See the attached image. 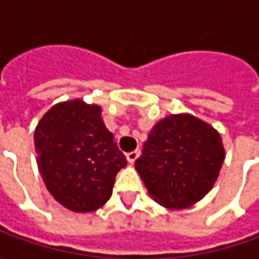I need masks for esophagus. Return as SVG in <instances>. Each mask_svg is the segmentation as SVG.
<instances>
[{
  "label": "esophagus",
  "mask_w": 259,
  "mask_h": 259,
  "mask_svg": "<svg viewBox=\"0 0 259 259\" xmlns=\"http://www.w3.org/2000/svg\"><path fill=\"white\" fill-rule=\"evenodd\" d=\"M140 157V150H134V151H131V153H126V160H128V163L130 164H134L135 160Z\"/></svg>",
  "instance_id": "1"
}]
</instances>
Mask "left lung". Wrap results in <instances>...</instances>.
Returning a JSON list of instances; mask_svg holds the SVG:
<instances>
[{
  "label": "left lung",
  "mask_w": 259,
  "mask_h": 259,
  "mask_svg": "<svg viewBox=\"0 0 259 259\" xmlns=\"http://www.w3.org/2000/svg\"><path fill=\"white\" fill-rule=\"evenodd\" d=\"M224 160L222 138L213 126L179 114L153 126L135 168L157 203L184 209L209 193Z\"/></svg>",
  "instance_id": "obj_1"
}]
</instances>
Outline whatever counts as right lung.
Segmentation results:
<instances>
[{"label":"right lung","mask_w":259,"mask_h":259,"mask_svg":"<svg viewBox=\"0 0 259 259\" xmlns=\"http://www.w3.org/2000/svg\"><path fill=\"white\" fill-rule=\"evenodd\" d=\"M99 105L73 99L52 106L34 131L38 171L47 190L66 209L94 212L111 194L126 165Z\"/></svg>","instance_id":"right-lung-1"}]
</instances>
